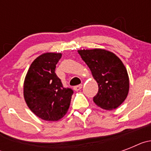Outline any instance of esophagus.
<instances>
[{"instance_id": "1", "label": "esophagus", "mask_w": 151, "mask_h": 151, "mask_svg": "<svg viewBox=\"0 0 151 151\" xmlns=\"http://www.w3.org/2000/svg\"><path fill=\"white\" fill-rule=\"evenodd\" d=\"M82 88V85H76V86H75L74 87V90L76 91H78L81 90Z\"/></svg>"}]
</instances>
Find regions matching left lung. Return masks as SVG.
<instances>
[{"label": "left lung", "mask_w": 151, "mask_h": 151, "mask_svg": "<svg viewBox=\"0 0 151 151\" xmlns=\"http://www.w3.org/2000/svg\"><path fill=\"white\" fill-rule=\"evenodd\" d=\"M98 85L94 104L107 110L116 109L124 102L129 91V78L123 63L113 52L101 48L78 50Z\"/></svg>", "instance_id": "1"}]
</instances>
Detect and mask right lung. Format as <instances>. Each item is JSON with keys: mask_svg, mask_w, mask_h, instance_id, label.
Masks as SVG:
<instances>
[{"mask_svg": "<svg viewBox=\"0 0 151 151\" xmlns=\"http://www.w3.org/2000/svg\"><path fill=\"white\" fill-rule=\"evenodd\" d=\"M60 53H45L32 63L24 80L23 96L35 115L45 121H58L69 110L73 91L63 88L55 73Z\"/></svg>", "mask_w": 151, "mask_h": 151, "instance_id": "obj_1", "label": "right lung"}]
</instances>
